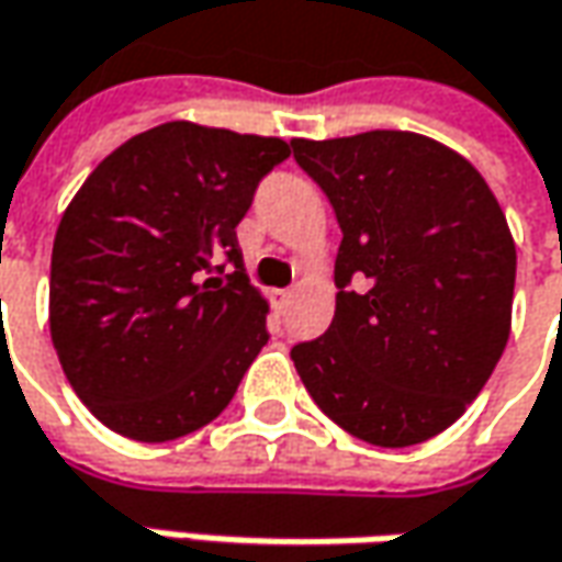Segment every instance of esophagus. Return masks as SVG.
I'll return each mask as SVG.
<instances>
[{
	"label": "esophagus",
	"instance_id": "34e87169",
	"mask_svg": "<svg viewBox=\"0 0 562 562\" xmlns=\"http://www.w3.org/2000/svg\"><path fill=\"white\" fill-rule=\"evenodd\" d=\"M289 299H292V289H277V292H273V304H277V307H285Z\"/></svg>",
	"mask_w": 562,
	"mask_h": 562
}]
</instances>
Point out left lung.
I'll list each match as a JSON object with an SVG mask.
<instances>
[{
  "label": "left lung",
  "instance_id": "8db88e82",
  "mask_svg": "<svg viewBox=\"0 0 562 562\" xmlns=\"http://www.w3.org/2000/svg\"><path fill=\"white\" fill-rule=\"evenodd\" d=\"M341 226L336 317L292 360L317 407L376 448L445 432L510 339L516 245L488 183L429 136L292 139Z\"/></svg>",
  "mask_w": 562,
  "mask_h": 562
}]
</instances>
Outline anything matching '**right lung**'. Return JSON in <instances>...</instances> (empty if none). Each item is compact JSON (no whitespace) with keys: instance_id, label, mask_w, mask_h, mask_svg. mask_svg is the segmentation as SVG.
<instances>
[{"instance_id":"right-lung-1","label":"right lung","mask_w":562,"mask_h":562,"mask_svg":"<svg viewBox=\"0 0 562 562\" xmlns=\"http://www.w3.org/2000/svg\"><path fill=\"white\" fill-rule=\"evenodd\" d=\"M285 158L277 136L170 121L114 148L68 204L52 245V345L117 436L207 426L267 345L236 226Z\"/></svg>"}]
</instances>
